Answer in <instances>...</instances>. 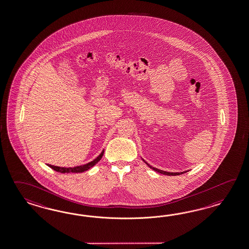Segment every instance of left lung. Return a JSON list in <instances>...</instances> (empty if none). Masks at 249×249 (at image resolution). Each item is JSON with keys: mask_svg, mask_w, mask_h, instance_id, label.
I'll use <instances>...</instances> for the list:
<instances>
[{"mask_svg": "<svg viewBox=\"0 0 249 249\" xmlns=\"http://www.w3.org/2000/svg\"><path fill=\"white\" fill-rule=\"evenodd\" d=\"M145 163H146L147 165L149 166L151 169H153L154 170L155 172H160V173H161V174H165V175H169V176H175V175H179V174H182V173H184V172H164V171H161V170H159V169H157V168H154L153 166L150 165L149 163H147L146 161L144 160H142Z\"/></svg>", "mask_w": 249, "mask_h": 249, "instance_id": "obj_1", "label": "left lung"}]
</instances>
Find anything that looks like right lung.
Segmentation results:
<instances>
[{
    "label": "right lung",
    "instance_id": "1",
    "mask_svg": "<svg viewBox=\"0 0 249 249\" xmlns=\"http://www.w3.org/2000/svg\"><path fill=\"white\" fill-rule=\"evenodd\" d=\"M104 154V150L101 153L96 157V159L91 160L89 162L83 164V165L74 166V167H59V166H54L49 164L51 169H53L54 171L57 172H61V173H78V172H83L89 170L90 168H92L93 166L96 165V163L101 160Z\"/></svg>",
    "mask_w": 249,
    "mask_h": 249
}]
</instances>
